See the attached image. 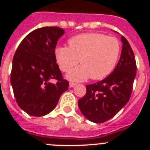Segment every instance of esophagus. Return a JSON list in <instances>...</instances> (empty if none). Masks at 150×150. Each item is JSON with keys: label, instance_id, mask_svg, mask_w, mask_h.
<instances>
[{"label": "esophagus", "instance_id": "obj_1", "mask_svg": "<svg viewBox=\"0 0 150 150\" xmlns=\"http://www.w3.org/2000/svg\"><path fill=\"white\" fill-rule=\"evenodd\" d=\"M76 83H73V82H71V83H69V86H70V87H71V88H72V87L75 86H76Z\"/></svg>", "mask_w": 150, "mask_h": 150}]
</instances>
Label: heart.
Wrapping results in <instances>:
<instances>
[{
    "label": "heart",
    "mask_w": 150,
    "mask_h": 150,
    "mask_svg": "<svg viewBox=\"0 0 150 150\" xmlns=\"http://www.w3.org/2000/svg\"><path fill=\"white\" fill-rule=\"evenodd\" d=\"M69 46H59L55 50L56 62L63 72H69L79 62L82 65L67 75L74 81L91 77L101 79L116 67L121 52L120 40L99 33H86L68 40Z\"/></svg>",
    "instance_id": "obj_1"
}]
</instances>
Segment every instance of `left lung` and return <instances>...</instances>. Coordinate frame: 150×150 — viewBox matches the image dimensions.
<instances>
[{
	"instance_id": "left-lung-1",
	"label": "left lung",
	"mask_w": 150,
	"mask_h": 150,
	"mask_svg": "<svg viewBox=\"0 0 150 150\" xmlns=\"http://www.w3.org/2000/svg\"><path fill=\"white\" fill-rule=\"evenodd\" d=\"M121 40V56L114 71L101 81L86 85V93L78 100L83 116L95 123L110 120L128 103L132 95L136 61L128 41L123 36Z\"/></svg>"
}]
</instances>
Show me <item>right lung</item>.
<instances>
[{
  "label": "right lung",
  "mask_w": 150,
  "mask_h": 150,
  "mask_svg": "<svg viewBox=\"0 0 150 150\" xmlns=\"http://www.w3.org/2000/svg\"><path fill=\"white\" fill-rule=\"evenodd\" d=\"M64 33L59 27L36 29L22 40L13 57L10 75L13 93L19 107L30 116L50 113L68 88L55 54Z\"/></svg>",
  "instance_id": "1"
}]
</instances>
